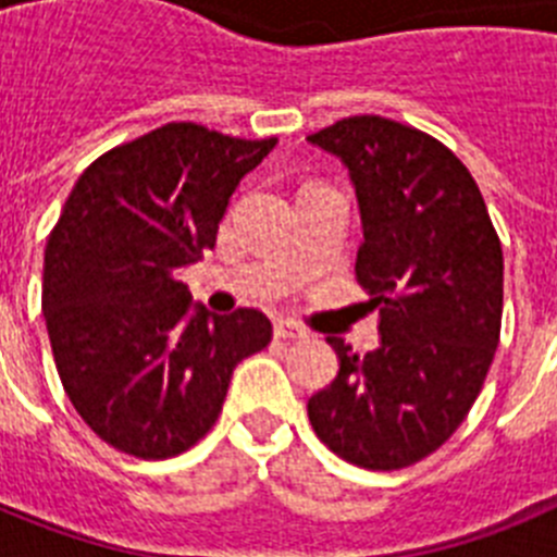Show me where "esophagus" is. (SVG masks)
<instances>
[{
    "label": "esophagus",
    "instance_id": "esophagus-1",
    "mask_svg": "<svg viewBox=\"0 0 557 557\" xmlns=\"http://www.w3.org/2000/svg\"><path fill=\"white\" fill-rule=\"evenodd\" d=\"M273 334L278 339H307L309 337L307 329L298 326V323H293V321H275Z\"/></svg>",
    "mask_w": 557,
    "mask_h": 557
}]
</instances>
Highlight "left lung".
Masks as SVG:
<instances>
[{
  "label": "left lung",
  "instance_id": "1",
  "mask_svg": "<svg viewBox=\"0 0 557 557\" xmlns=\"http://www.w3.org/2000/svg\"><path fill=\"white\" fill-rule=\"evenodd\" d=\"M348 166L362 214L357 282L376 351L329 337L339 371L309 398L314 435L371 471L407 469L469 416L502 329V243L471 172L430 133L348 116L307 136Z\"/></svg>",
  "mask_w": 557,
  "mask_h": 557
}]
</instances>
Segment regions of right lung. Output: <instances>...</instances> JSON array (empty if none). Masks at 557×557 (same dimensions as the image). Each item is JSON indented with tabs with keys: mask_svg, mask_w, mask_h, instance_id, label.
<instances>
[{
	"mask_svg": "<svg viewBox=\"0 0 557 557\" xmlns=\"http://www.w3.org/2000/svg\"><path fill=\"white\" fill-rule=\"evenodd\" d=\"M275 147L170 122L83 170L44 250L41 309L69 401L108 446L166 460L223 410L234 368L268 348L259 309L189 314L178 275L218 243L236 184Z\"/></svg>",
	"mask_w": 557,
	"mask_h": 557,
	"instance_id": "right-lung-1",
	"label": "right lung"
}]
</instances>
